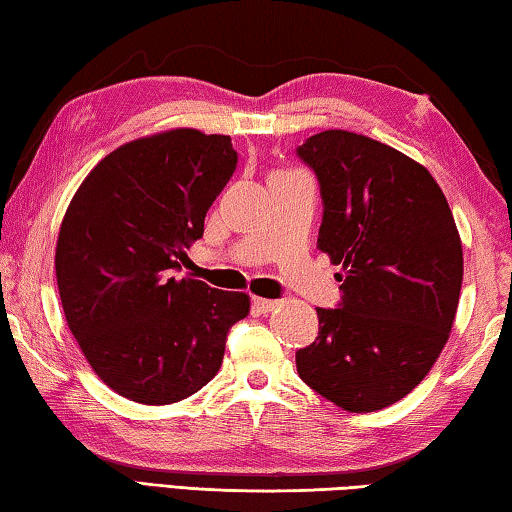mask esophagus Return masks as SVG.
<instances>
[{
    "mask_svg": "<svg viewBox=\"0 0 512 512\" xmlns=\"http://www.w3.org/2000/svg\"><path fill=\"white\" fill-rule=\"evenodd\" d=\"M251 306H254V310L258 312V315H267V312H272L274 308H279V301L254 297V299H251Z\"/></svg>",
    "mask_w": 512,
    "mask_h": 512,
    "instance_id": "obj_1",
    "label": "esophagus"
}]
</instances>
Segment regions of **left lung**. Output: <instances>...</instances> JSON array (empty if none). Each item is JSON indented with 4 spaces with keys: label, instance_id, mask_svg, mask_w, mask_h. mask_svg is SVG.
<instances>
[{
    "label": "left lung",
    "instance_id": "1",
    "mask_svg": "<svg viewBox=\"0 0 512 512\" xmlns=\"http://www.w3.org/2000/svg\"><path fill=\"white\" fill-rule=\"evenodd\" d=\"M297 152L317 173V247L342 267L344 290L342 308H317L319 337L297 371L333 405L369 414L414 391L450 339L461 236L432 173L387 143L324 130Z\"/></svg>",
    "mask_w": 512,
    "mask_h": 512
}]
</instances>
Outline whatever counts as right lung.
<instances>
[{"instance_id": "1", "label": "right lung", "mask_w": 512, "mask_h": 512, "mask_svg": "<svg viewBox=\"0 0 512 512\" xmlns=\"http://www.w3.org/2000/svg\"><path fill=\"white\" fill-rule=\"evenodd\" d=\"M227 134L164 130L123 143L71 197L56 242L67 326L107 387L170 405L220 371L249 294L175 279L186 247L236 170Z\"/></svg>"}]
</instances>
